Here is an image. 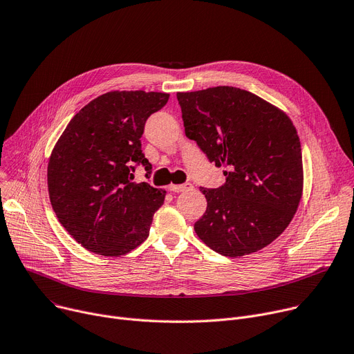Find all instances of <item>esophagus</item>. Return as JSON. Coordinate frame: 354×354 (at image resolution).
<instances>
[{
	"mask_svg": "<svg viewBox=\"0 0 354 354\" xmlns=\"http://www.w3.org/2000/svg\"><path fill=\"white\" fill-rule=\"evenodd\" d=\"M193 184L185 183V184H170L169 189L173 193H184V192H189V189H193Z\"/></svg>",
	"mask_w": 354,
	"mask_h": 354,
	"instance_id": "esophagus-1",
	"label": "esophagus"
}]
</instances>
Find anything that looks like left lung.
Returning <instances> with one entry per match:
<instances>
[{"label": "left lung", "instance_id": "1", "mask_svg": "<svg viewBox=\"0 0 354 354\" xmlns=\"http://www.w3.org/2000/svg\"><path fill=\"white\" fill-rule=\"evenodd\" d=\"M177 100L187 138L227 169L224 185L200 187L207 209L196 234L224 257L265 248L285 231L302 198V149L292 120L234 86L178 92Z\"/></svg>", "mask_w": 354, "mask_h": 354}]
</instances>
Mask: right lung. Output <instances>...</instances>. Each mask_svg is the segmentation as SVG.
Wrapping results in <instances>:
<instances>
[{
    "label": "right lung",
    "instance_id": "add662e5",
    "mask_svg": "<svg viewBox=\"0 0 354 354\" xmlns=\"http://www.w3.org/2000/svg\"><path fill=\"white\" fill-rule=\"evenodd\" d=\"M169 97L145 91L100 95L72 118L53 147L49 200L62 227L88 251L120 257L149 236L166 192L134 183L133 173L139 165L147 178L151 173L140 138Z\"/></svg>",
    "mask_w": 354,
    "mask_h": 354
}]
</instances>
